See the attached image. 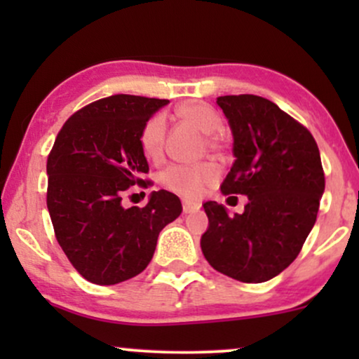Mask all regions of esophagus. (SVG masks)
I'll return each instance as SVG.
<instances>
[{"label": "esophagus", "instance_id": "34e87169", "mask_svg": "<svg viewBox=\"0 0 359 359\" xmlns=\"http://www.w3.org/2000/svg\"><path fill=\"white\" fill-rule=\"evenodd\" d=\"M199 208H201L199 203H194V201H187V199L182 201V209H184L185 214L199 211Z\"/></svg>", "mask_w": 359, "mask_h": 359}]
</instances>
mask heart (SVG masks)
<instances>
[{
  "label": "heart",
  "instance_id": "1",
  "mask_svg": "<svg viewBox=\"0 0 359 359\" xmlns=\"http://www.w3.org/2000/svg\"><path fill=\"white\" fill-rule=\"evenodd\" d=\"M175 114L205 133V142L211 148H219L222 140L216 133L221 128V116L212 106L201 101H184L177 106ZM167 123L163 114L150 116L140 131V147L148 160H158L163 151ZM219 170L209 160L196 163H172L160 174V184L170 192L185 199H197L203 196L205 185L216 182Z\"/></svg>",
  "mask_w": 359,
  "mask_h": 359
}]
</instances>
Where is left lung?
Here are the masks:
<instances>
[{"mask_svg":"<svg viewBox=\"0 0 359 359\" xmlns=\"http://www.w3.org/2000/svg\"><path fill=\"white\" fill-rule=\"evenodd\" d=\"M233 131L234 160L221 192L248 197L229 216L209 201L201 248L214 270L245 283L277 277L297 258L314 228L324 170L314 137L275 102L255 94L221 96Z\"/></svg>","mask_w":359,"mask_h":359,"instance_id":"1","label":"left lung"}]
</instances>
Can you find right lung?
Returning <instances> with one entry per match:
<instances>
[{
    "label": "right lung",
    "instance_id": "right-lung-1",
    "mask_svg": "<svg viewBox=\"0 0 359 359\" xmlns=\"http://www.w3.org/2000/svg\"><path fill=\"white\" fill-rule=\"evenodd\" d=\"M156 97L114 94L76 111L47 158V208L55 238L89 282L114 285L137 277L155 253L163 228L182 212L175 194L154 191L145 208L121 204L130 187H148L140 131Z\"/></svg>",
    "mask_w": 359,
    "mask_h": 359
}]
</instances>
